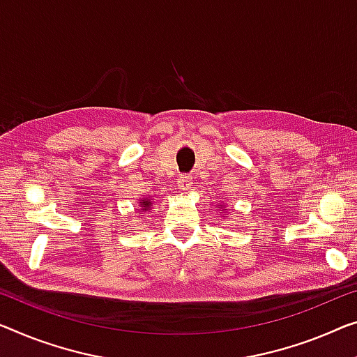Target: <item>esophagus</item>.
Masks as SVG:
<instances>
[{
	"label": "esophagus",
	"mask_w": 357,
	"mask_h": 357,
	"mask_svg": "<svg viewBox=\"0 0 357 357\" xmlns=\"http://www.w3.org/2000/svg\"><path fill=\"white\" fill-rule=\"evenodd\" d=\"M192 185V176H188V174H181L178 179V188L181 190H188Z\"/></svg>",
	"instance_id": "34e87169"
}]
</instances>
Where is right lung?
<instances>
[{
	"label": "right lung",
	"instance_id": "add662e5",
	"mask_svg": "<svg viewBox=\"0 0 357 357\" xmlns=\"http://www.w3.org/2000/svg\"><path fill=\"white\" fill-rule=\"evenodd\" d=\"M141 204H142V206H144V210H146V208H149V206H151V202H149V200L141 202Z\"/></svg>",
	"mask_w": 357,
	"mask_h": 357
}]
</instances>
